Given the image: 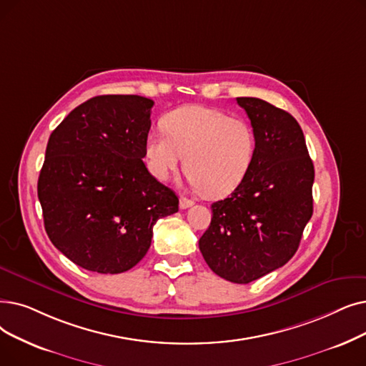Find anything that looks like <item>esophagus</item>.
I'll list each match as a JSON object with an SVG mask.
<instances>
[{"label": "esophagus", "mask_w": 366, "mask_h": 366, "mask_svg": "<svg viewBox=\"0 0 366 366\" xmlns=\"http://www.w3.org/2000/svg\"><path fill=\"white\" fill-rule=\"evenodd\" d=\"M193 204H194V202H193V200H189V199H187V197H181V200H179L181 209H187V208H189V206H193Z\"/></svg>", "instance_id": "obj_1"}]
</instances>
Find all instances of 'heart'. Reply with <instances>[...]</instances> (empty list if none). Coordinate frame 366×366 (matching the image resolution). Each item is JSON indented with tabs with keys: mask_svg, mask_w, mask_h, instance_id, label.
Listing matches in <instances>:
<instances>
[{
	"mask_svg": "<svg viewBox=\"0 0 366 366\" xmlns=\"http://www.w3.org/2000/svg\"><path fill=\"white\" fill-rule=\"evenodd\" d=\"M166 133H151L145 142L149 172L166 181L184 164L193 185L206 197L230 194L242 184L256 152L252 127L219 109L189 104L163 119Z\"/></svg>",
	"mask_w": 366,
	"mask_h": 366,
	"instance_id": "b5f03b06",
	"label": "heart"
}]
</instances>
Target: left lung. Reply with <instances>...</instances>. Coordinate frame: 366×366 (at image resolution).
I'll list each match as a JSON object with an SVG mask.
<instances>
[{
  "label": "left lung",
  "instance_id": "obj_1",
  "mask_svg": "<svg viewBox=\"0 0 366 366\" xmlns=\"http://www.w3.org/2000/svg\"><path fill=\"white\" fill-rule=\"evenodd\" d=\"M249 118L256 152L230 197L212 203L199 248L212 271L248 284L287 263L312 215L314 164L297 121L260 99L237 97Z\"/></svg>",
  "mask_w": 366,
  "mask_h": 366
}]
</instances>
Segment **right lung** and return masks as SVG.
Listing matches in <instances>:
<instances>
[{"instance_id":"add662e5","label":"right lung","mask_w":366,"mask_h":366,"mask_svg":"<svg viewBox=\"0 0 366 366\" xmlns=\"http://www.w3.org/2000/svg\"><path fill=\"white\" fill-rule=\"evenodd\" d=\"M152 106L140 95H99L47 142L37 184L44 229L86 271H129L148 252L157 219L178 212V196L142 160Z\"/></svg>"}]
</instances>
